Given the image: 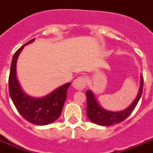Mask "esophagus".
Masks as SVG:
<instances>
[{"instance_id":"34e87169","label":"esophagus","mask_w":153,"mask_h":153,"mask_svg":"<svg viewBox=\"0 0 153 153\" xmlns=\"http://www.w3.org/2000/svg\"><path fill=\"white\" fill-rule=\"evenodd\" d=\"M86 79L84 77H78L77 79L74 80L73 86L78 90H83L86 87Z\"/></svg>"}]
</instances>
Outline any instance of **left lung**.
Instances as JSON below:
<instances>
[{
	"label": "left lung",
	"instance_id": "8db88e82",
	"mask_svg": "<svg viewBox=\"0 0 153 153\" xmlns=\"http://www.w3.org/2000/svg\"><path fill=\"white\" fill-rule=\"evenodd\" d=\"M143 75L140 76V86L138 94L137 95L136 99L131 103V105L128 107L126 109L119 112H113L104 109L100 106L99 102L95 98L94 93L91 90L86 91L87 95V116L89 120L96 124L102 126H111L115 123H119L124 121L128 117L132 112L137 106V102L143 94Z\"/></svg>",
	"mask_w": 153,
	"mask_h": 153
}]
</instances>
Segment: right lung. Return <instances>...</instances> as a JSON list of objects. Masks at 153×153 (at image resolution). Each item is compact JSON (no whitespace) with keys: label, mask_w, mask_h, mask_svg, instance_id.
I'll use <instances>...</instances> for the list:
<instances>
[{"label":"right lung","mask_w":153,"mask_h":153,"mask_svg":"<svg viewBox=\"0 0 153 153\" xmlns=\"http://www.w3.org/2000/svg\"><path fill=\"white\" fill-rule=\"evenodd\" d=\"M35 39L28 41L13 55L10 70L9 94L17 111L25 120L33 124L47 125L54 122L60 116L67 97V90L71 83L57 88L42 98H33L23 91L17 79V59L25 45L32 43Z\"/></svg>","instance_id":"add662e5"}]
</instances>
